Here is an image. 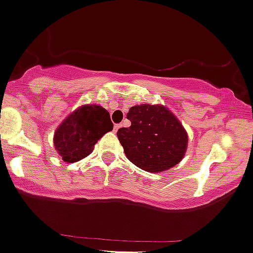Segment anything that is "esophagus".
I'll return each instance as SVG.
<instances>
[{
  "label": "esophagus",
  "mask_w": 253,
  "mask_h": 253,
  "mask_svg": "<svg viewBox=\"0 0 253 253\" xmlns=\"http://www.w3.org/2000/svg\"><path fill=\"white\" fill-rule=\"evenodd\" d=\"M119 127H121V124H116V126H114V131H117Z\"/></svg>",
  "instance_id": "esophagus-1"
}]
</instances>
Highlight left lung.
<instances>
[{
  "label": "left lung",
  "instance_id": "1",
  "mask_svg": "<svg viewBox=\"0 0 253 253\" xmlns=\"http://www.w3.org/2000/svg\"><path fill=\"white\" fill-rule=\"evenodd\" d=\"M129 127L117 132L126 156L147 172L167 171L178 165L188 146V134L176 116L162 104H139L129 109Z\"/></svg>",
  "mask_w": 253,
  "mask_h": 253
}]
</instances>
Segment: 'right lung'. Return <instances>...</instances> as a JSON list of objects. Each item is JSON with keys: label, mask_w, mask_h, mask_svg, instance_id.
I'll use <instances>...</instances> for the list:
<instances>
[{"label": "right lung", "mask_w": 253, "mask_h": 253, "mask_svg": "<svg viewBox=\"0 0 253 253\" xmlns=\"http://www.w3.org/2000/svg\"><path fill=\"white\" fill-rule=\"evenodd\" d=\"M112 129L108 111L97 104H84L56 127L54 147L62 161L74 164L88 156L97 141Z\"/></svg>", "instance_id": "1"}]
</instances>
